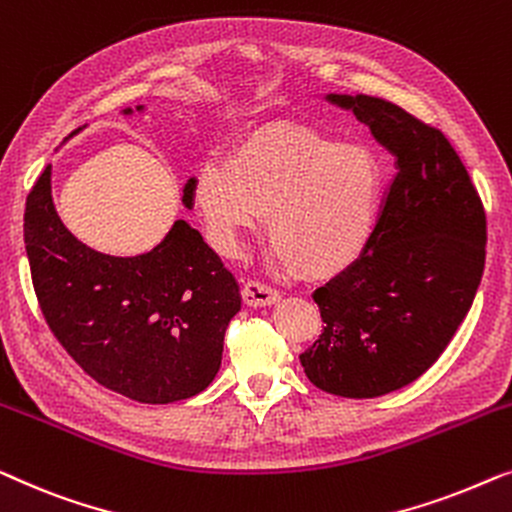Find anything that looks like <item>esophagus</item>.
Returning a JSON list of instances; mask_svg holds the SVG:
<instances>
[{"label":"esophagus","instance_id":"esophagus-1","mask_svg":"<svg viewBox=\"0 0 512 512\" xmlns=\"http://www.w3.org/2000/svg\"><path fill=\"white\" fill-rule=\"evenodd\" d=\"M241 297L248 306L257 308V306H273L280 299V294L266 283H259V280H248V283L243 285Z\"/></svg>","mask_w":512,"mask_h":512}]
</instances>
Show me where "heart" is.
Wrapping results in <instances>:
<instances>
[{
	"label": "heart",
	"mask_w": 512,
	"mask_h": 512,
	"mask_svg": "<svg viewBox=\"0 0 512 512\" xmlns=\"http://www.w3.org/2000/svg\"><path fill=\"white\" fill-rule=\"evenodd\" d=\"M383 190L385 169L371 148L290 122L255 129L192 178L215 248L241 253L269 213L273 259L311 278L336 276L362 255Z\"/></svg>",
	"instance_id": "b5f03b06"
}]
</instances>
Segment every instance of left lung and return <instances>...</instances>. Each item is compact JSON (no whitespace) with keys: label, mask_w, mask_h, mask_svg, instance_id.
<instances>
[{"label":"left lung","mask_w":512,"mask_h":512,"mask_svg":"<svg viewBox=\"0 0 512 512\" xmlns=\"http://www.w3.org/2000/svg\"><path fill=\"white\" fill-rule=\"evenodd\" d=\"M325 99L371 129L397 176L362 255L313 292L325 325L299 359L320 390L373 399L413 383L448 348L478 292L487 220L441 129L378 97Z\"/></svg>","instance_id":"obj_1"}]
</instances>
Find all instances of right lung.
I'll list each match as a JSON object with an SVG mask.
<instances>
[{"label": "right lung", "mask_w": 512, "mask_h": 512, "mask_svg": "<svg viewBox=\"0 0 512 512\" xmlns=\"http://www.w3.org/2000/svg\"><path fill=\"white\" fill-rule=\"evenodd\" d=\"M183 204H194L192 178ZM25 250L50 331L106 390L141 403H174L213 383L241 292L185 220H176L150 253H97L57 215L48 164L27 194Z\"/></svg>", "instance_id": "1"}]
</instances>
